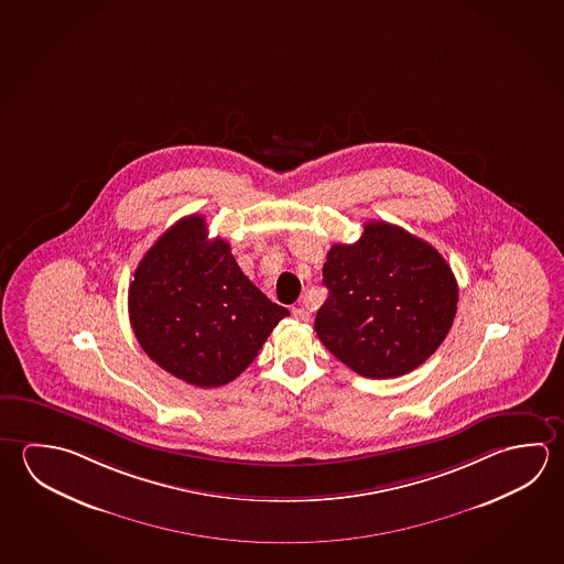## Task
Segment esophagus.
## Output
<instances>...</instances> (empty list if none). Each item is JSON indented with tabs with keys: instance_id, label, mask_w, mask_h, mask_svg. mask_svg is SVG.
I'll return each instance as SVG.
<instances>
[{
	"instance_id": "34e87169",
	"label": "esophagus",
	"mask_w": 564,
	"mask_h": 564,
	"mask_svg": "<svg viewBox=\"0 0 564 564\" xmlns=\"http://www.w3.org/2000/svg\"><path fill=\"white\" fill-rule=\"evenodd\" d=\"M293 316H295L296 321H301V323H308V318H311L308 311L303 308V306H296V308H293Z\"/></svg>"
}]
</instances>
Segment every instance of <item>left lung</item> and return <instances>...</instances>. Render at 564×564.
I'll return each instance as SVG.
<instances>
[{
	"instance_id": "1",
	"label": "left lung",
	"mask_w": 564,
	"mask_h": 564,
	"mask_svg": "<svg viewBox=\"0 0 564 564\" xmlns=\"http://www.w3.org/2000/svg\"><path fill=\"white\" fill-rule=\"evenodd\" d=\"M323 283L316 335L366 378L412 372L444 343L457 311V281L437 249L386 221L365 224L356 243H335Z\"/></svg>"
}]
</instances>
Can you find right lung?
<instances>
[{
  "instance_id": "add662e5",
  "label": "right lung",
  "mask_w": 564,
  "mask_h": 564,
  "mask_svg": "<svg viewBox=\"0 0 564 564\" xmlns=\"http://www.w3.org/2000/svg\"><path fill=\"white\" fill-rule=\"evenodd\" d=\"M129 316L142 350L160 368L188 384L218 388L253 362L289 311L243 275L228 241L209 239L206 219L194 214L140 261Z\"/></svg>"
}]
</instances>
